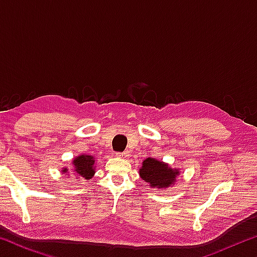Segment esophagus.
<instances>
[{"instance_id":"obj_1","label":"esophagus","mask_w":257,"mask_h":257,"mask_svg":"<svg viewBox=\"0 0 257 257\" xmlns=\"http://www.w3.org/2000/svg\"><path fill=\"white\" fill-rule=\"evenodd\" d=\"M116 156H118V158H127L128 156V153L127 152H123V153H116Z\"/></svg>"}]
</instances>
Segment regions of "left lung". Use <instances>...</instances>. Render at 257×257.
I'll return each instance as SVG.
<instances>
[{
    "label": "left lung",
    "mask_w": 257,
    "mask_h": 257,
    "mask_svg": "<svg viewBox=\"0 0 257 257\" xmlns=\"http://www.w3.org/2000/svg\"><path fill=\"white\" fill-rule=\"evenodd\" d=\"M180 170L158 159L147 158L143 161L139 169V177L155 189H167L172 187L178 180Z\"/></svg>",
    "instance_id": "obj_1"
}]
</instances>
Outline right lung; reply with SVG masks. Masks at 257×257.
Masks as SVG:
<instances>
[{"label":"right lung","instance_id":"1","mask_svg":"<svg viewBox=\"0 0 257 257\" xmlns=\"http://www.w3.org/2000/svg\"><path fill=\"white\" fill-rule=\"evenodd\" d=\"M95 162L96 160L93 155L89 154H80L76 156L75 159L72 160V174L68 172V168H63L62 173H66L69 177L70 175L76 176V178H82L85 180L92 179L95 175Z\"/></svg>","mask_w":257,"mask_h":257}]
</instances>
